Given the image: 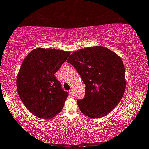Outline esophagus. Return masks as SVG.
Segmentation results:
<instances>
[{
	"label": "esophagus",
	"mask_w": 149,
	"mask_h": 149,
	"mask_svg": "<svg viewBox=\"0 0 149 149\" xmlns=\"http://www.w3.org/2000/svg\"><path fill=\"white\" fill-rule=\"evenodd\" d=\"M69 93H70V94L71 95H73V91H72V90H70Z\"/></svg>",
	"instance_id": "1"
}]
</instances>
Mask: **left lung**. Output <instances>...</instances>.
Masks as SVG:
<instances>
[{
    "instance_id": "left-lung-1",
    "label": "left lung",
    "mask_w": 149,
    "mask_h": 149,
    "mask_svg": "<svg viewBox=\"0 0 149 149\" xmlns=\"http://www.w3.org/2000/svg\"><path fill=\"white\" fill-rule=\"evenodd\" d=\"M67 62L85 85V98L77 100L83 114L99 118L116 107L126 87L124 65L117 54L102 46L87 47L73 52Z\"/></svg>"
}]
</instances>
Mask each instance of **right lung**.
<instances>
[{
    "mask_svg": "<svg viewBox=\"0 0 149 149\" xmlns=\"http://www.w3.org/2000/svg\"><path fill=\"white\" fill-rule=\"evenodd\" d=\"M70 54V51L38 48L23 60L17 75V89L32 114L50 119L62 111L68 93L54 74Z\"/></svg>",
    "mask_w": 149,
    "mask_h": 149,
    "instance_id": "add662e5",
    "label": "right lung"
}]
</instances>
